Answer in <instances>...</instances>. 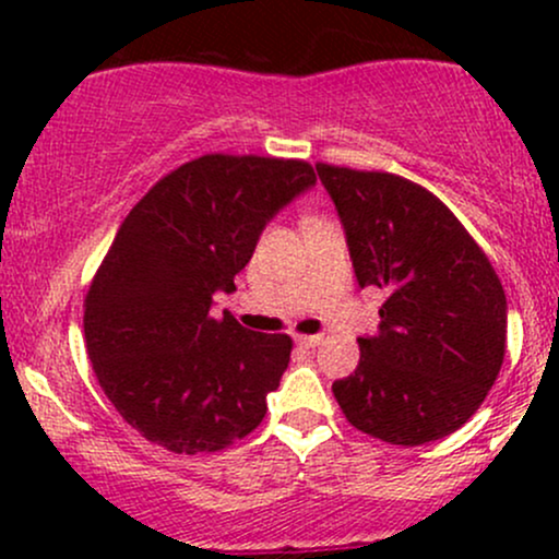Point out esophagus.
Segmentation results:
<instances>
[{
  "mask_svg": "<svg viewBox=\"0 0 559 559\" xmlns=\"http://www.w3.org/2000/svg\"><path fill=\"white\" fill-rule=\"evenodd\" d=\"M323 342V336H297V344L305 346V349H312V346H318Z\"/></svg>",
  "mask_w": 559,
  "mask_h": 559,
  "instance_id": "obj_1",
  "label": "esophagus"
}]
</instances>
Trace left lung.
I'll use <instances>...</instances> for the list:
<instances>
[{
  "instance_id": "8db88e82",
  "label": "left lung",
  "mask_w": 559,
  "mask_h": 559,
  "mask_svg": "<svg viewBox=\"0 0 559 559\" xmlns=\"http://www.w3.org/2000/svg\"><path fill=\"white\" fill-rule=\"evenodd\" d=\"M360 286L386 292L360 365L333 383L357 431L400 447L444 439L486 400L504 360L507 299L484 249L420 183L318 163Z\"/></svg>"
}]
</instances>
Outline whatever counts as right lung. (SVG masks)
Masks as SVG:
<instances>
[{
    "instance_id": "add662e5",
    "label": "right lung",
    "mask_w": 559,
    "mask_h": 559,
    "mask_svg": "<svg viewBox=\"0 0 559 559\" xmlns=\"http://www.w3.org/2000/svg\"><path fill=\"white\" fill-rule=\"evenodd\" d=\"M316 186L305 159L204 155L139 199L83 299V336L120 418L176 454L221 452L260 426L292 357L213 294L234 292L262 228Z\"/></svg>"
}]
</instances>
